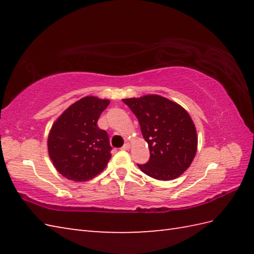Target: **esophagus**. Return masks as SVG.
<instances>
[{"label":"esophagus","mask_w":254,"mask_h":254,"mask_svg":"<svg viewBox=\"0 0 254 254\" xmlns=\"http://www.w3.org/2000/svg\"><path fill=\"white\" fill-rule=\"evenodd\" d=\"M122 149H123V150H128V149H130V144H128V143H126V144H124V145H123V147H122Z\"/></svg>","instance_id":"obj_1"}]
</instances>
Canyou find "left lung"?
Here are the masks:
<instances>
[{
    "label": "left lung",
    "instance_id": "obj_1",
    "mask_svg": "<svg viewBox=\"0 0 254 254\" xmlns=\"http://www.w3.org/2000/svg\"><path fill=\"white\" fill-rule=\"evenodd\" d=\"M136 116L150 157L137 165L145 175L157 180H174L195 157L196 128L190 115L177 102L159 95L122 99Z\"/></svg>",
    "mask_w": 254,
    "mask_h": 254
}]
</instances>
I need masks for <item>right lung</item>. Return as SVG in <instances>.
<instances>
[{"mask_svg": "<svg viewBox=\"0 0 254 254\" xmlns=\"http://www.w3.org/2000/svg\"><path fill=\"white\" fill-rule=\"evenodd\" d=\"M110 100L86 96L59 117L48 136V153L56 169L68 180L88 181L111 158L109 136L97 121Z\"/></svg>", "mask_w": 254, "mask_h": 254, "instance_id": "right-lung-1", "label": "right lung"}]
</instances>
